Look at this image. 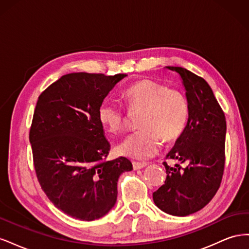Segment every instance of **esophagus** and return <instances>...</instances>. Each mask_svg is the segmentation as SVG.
Segmentation results:
<instances>
[{
    "label": "esophagus",
    "mask_w": 249,
    "mask_h": 249,
    "mask_svg": "<svg viewBox=\"0 0 249 249\" xmlns=\"http://www.w3.org/2000/svg\"><path fill=\"white\" fill-rule=\"evenodd\" d=\"M132 164H133V168H134L135 170L141 169V168H143V167H145L146 165H147L146 163H140V162H133Z\"/></svg>",
    "instance_id": "esophagus-1"
}]
</instances>
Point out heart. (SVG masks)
<instances>
[{"label": "heart", "instance_id": "obj_1", "mask_svg": "<svg viewBox=\"0 0 249 249\" xmlns=\"http://www.w3.org/2000/svg\"><path fill=\"white\" fill-rule=\"evenodd\" d=\"M124 96L130 110L142 109L139 117L141 129L126 136L117 145L120 155L146 160L162 147L163 141L178 140L185 132L190 116L189 101L178 87L143 79L127 87ZM102 124L111 133L122 131L129 119V111L115 100H105L99 108Z\"/></svg>", "mask_w": 249, "mask_h": 249}]
</instances>
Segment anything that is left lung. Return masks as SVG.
I'll return each instance as SVG.
<instances>
[{"label": "left lung", "mask_w": 249, "mask_h": 249, "mask_svg": "<svg viewBox=\"0 0 249 249\" xmlns=\"http://www.w3.org/2000/svg\"><path fill=\"white\" fill-rule=\"evenodd\" d=\"M179 73L189 101L187 127L167 159L185 163L166 169L164 185L153 193L156 206L173 216L197 212L214 197L221 184L225 164L224 112L205 79L178 66H167Z\"/></svg>", "instance_id": "left-lung-1"}]
</instances>
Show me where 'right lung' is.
<instances>
[{"label": "right lung", "instance_id": "right-lung-1", "mask_svg": "<svg viewBox=\"0 0 249 249\" xmlns=\"http://www.w3.org/2000/svg\"><path fill=\"white\" fill-rule=\"evenodd\" d=\"M125 76L67 73L36 104L29 139L37 179L56 208L80 220L107 214L119 176L133 169L124 157L106 160L110 143L99 118L100 105Z\"/></svg>", "mask_w": 249, "mask_h": 249}]
</instances>
